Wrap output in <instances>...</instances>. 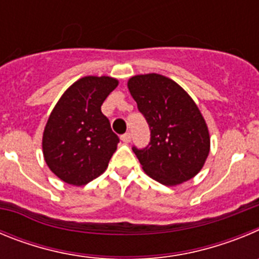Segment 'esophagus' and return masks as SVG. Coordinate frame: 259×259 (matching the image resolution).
<instances>
[{"instance_id":"obj_1","label":"esophagus","mask_w":259,"mask_h":259,"mask_svg":"<svg viewBox=\"0 0 259 259\" xmlns=\"http://www.w3.org/2000/svg\"><path fill=\"white\" fill-rule=\"evenodd\" d=\"M120 139H122L123 143H130V141H131V134H130V132H127V134L122 135V136H120Z\"/></svg>"}]
</instances>
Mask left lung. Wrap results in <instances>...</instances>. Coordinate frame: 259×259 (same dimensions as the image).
<instances>
[{
	"label": "left lung",
	"mask_w": 259,
	"mask_h": 259,
	"mask_svg": "<svg viewBox=\"0 0 259 259\" xmlns=\"http://www.w3.org/2000/svg\"><path fill=\"white\" fill-rule=\"evenodd\" d=\"M127 85L150 127L148 148H134L144 172L167 187L191 180L210 153L209 128L193 98L155 72L135 75Z\"/></svg>",
	"instance_id": "8db88e82"
}]
</instances>
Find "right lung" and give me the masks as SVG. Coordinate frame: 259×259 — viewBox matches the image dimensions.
Wrapping results in <instances>:
<instances>
[{
	"mask_svg": "<svg viewBox=\"0 0 259 259\" xmlns=\"http://www.w3.org/2000/svg\"><path fill=\"white\" fill-rule=\"evenodd\" d=\"M118 84L111 76L80 77L53 107L42 134V154L62 182L85 185L109 166L119 139L101 105Z\"/></svg>",
	"mask_w": 259,
	"mask_h": 259,
	"instance_id": "right-lung-1",
	"label": "right lung"
}]
</instances>
